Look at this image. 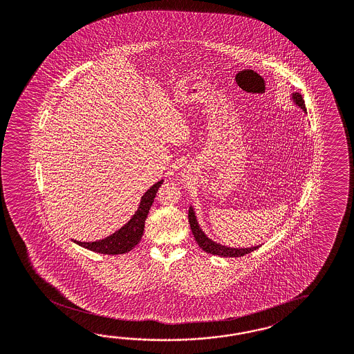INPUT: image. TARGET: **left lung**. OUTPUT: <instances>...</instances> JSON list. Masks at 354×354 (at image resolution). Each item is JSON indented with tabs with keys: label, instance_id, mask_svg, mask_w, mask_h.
<instances>
[{
	"label": "left lung",
	"instance_id": "1",
	"mask_svg": "<svg viewBox=\"0 0 354 354\" xmlns=\"http://www.w3.org/2000/svg\"><path fill=\"white\" fill-rule=\"evenodd\" d=\"M290 100L294 104L299 106L304 113H306V103L301 94L299 93H291L290 95ZM188 219H189V224H191L192 233L194 236V239L197 241L198 246L201 248L203 251L212 254V255H219L223 258H239V257H243L246 254L252 252L254 250L259 249V246H251V248H230L225 245L218 243L215 241H212L210 237H207V234L202 230L200 227V223L196 216V211L193 209V206L189 207V212H188Z\"/></svg>",
	"mask_w": 354,
	"mask_h": 354
}]
</instances>
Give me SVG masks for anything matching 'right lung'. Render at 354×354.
<instances>
[{
  "instance_id": "1",
  "label": "right lung",
  "mask_w": 354,
  "mask_h": 354,
  "mask_svg": "<svg viewBox=\"0 0 354 354\" xmlns=\"http://www.w3.org/2000/svg\"><path fill=\"white\" fill-rule=\"evenodd\" d=\"M162 183L163 180H160L153 184L152 187L144 193L140 203L138 206V210L135 211L131 219L129 220L120 230H115V233L94 242H81L76 239H72V241L81 248L95 251L99 254H105V255H118V254L131 251L143 237L144 223L154 202L156 193Z\"/></svg>"
}]
</instances>
